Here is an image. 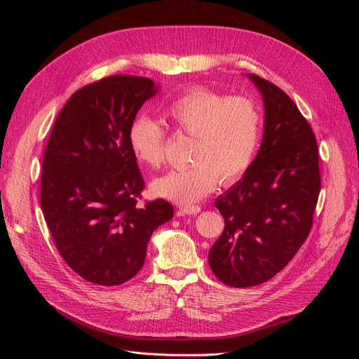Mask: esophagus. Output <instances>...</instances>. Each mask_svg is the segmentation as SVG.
Segmentation results:
<instances>
[{"label": "esophagus", "mask_w": 359, "mask_h": 359, "mask_svg": "<svg viewBox=\"0 0 359 359\" xmlns=\"http://www.w3.org/2000/svg\"><path fill=\"white\" fill-rule=\"evenodd\" d=\"M180 211L182 214H187V215H196L198 212H201V206L199 205H184V206H180Z\"/></svg>", "instance_id": "34e87169"}]
</instances>
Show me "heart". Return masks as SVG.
<instances>
[{"mask_svg": "<svg viewBox=\"0 0 359 359\" xmlns=\"http://www.w3.org/2000/svg\"><path fill=\"white\" fill-rule=\"evenodd\" d=\"M178 132L191 136V165L173 169L151 182L156 196L177 203L205 198L217 181L229 184L253 165L262 140L264 119L248 97H231L208 88H190L166 107ZM128 144L139 163L160 168L165 161L166 133L156 119L140 115L128 128Z\"/></svg>", "mask_w": 359, "mask_h": 359, "instance_id": "heart-1", "label": "heart"}]
</instances>
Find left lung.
I'll return each instance as SVG.
<instances>
[{
  "mask_svg": "<svg viewBox=\"0 0 359 359\" xmlns=\"http://www.w3.org/2000/svg\"><path fill=\"white\" fill-rule=\"evenodd\" d=\"M264 139L253 165L215 208L224 229L210 250L214 276L232 287L262 285L283 269L307 240L320 191L316 136L290 97L260 76Z\"/></svg>",
  "mask_w": 359,
  "mask_h": 359,
  "instance_id": "8db88e82",
  "label": "left lung"
}]
</instances>
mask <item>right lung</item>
<instances>
[{
    "label": "right lung",
    "mask_w": 359,
    "mask_h": 359,
    "mask_svg": "<svg viewBox=\"0 0 359 359\" xmlns=\"http://www.w3.org/2000/svg\"><path fill=\"white\" fill-rule=\"evenodd\" d=\"M156 83L107 76L76 91L43 156L40 206L66 264L94 285L118 286L142 268L151 235L173 217L165 199L137 206L145 187L128 128Z\"/></svg>",
    "instance_id": "obj_1"
}]
</instances>
